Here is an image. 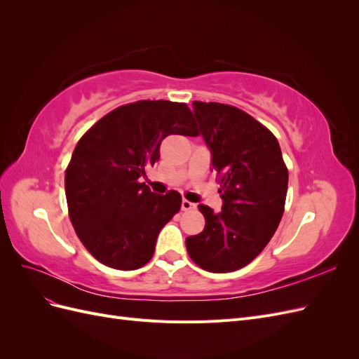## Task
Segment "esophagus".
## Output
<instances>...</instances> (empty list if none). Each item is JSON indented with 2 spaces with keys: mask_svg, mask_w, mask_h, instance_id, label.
<instances>
[{
  "mask_svg": "<svg viewBox=\"0 0 359 359\" xmlns=\"http://www.w3.org/2000/svg\"><path fill=\"white\" fill-rule=\"evenodd\" d=\"M194 208H196V203H191L190 201H186V199L181 202V210L182 211H191Z\"/></svg>",
  "mask_w": 359,
  "mask_h": 359,
  "instance_id": "obj_1",
  "label": "esophagus"
}]
</instances>
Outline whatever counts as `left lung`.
<instances>
[{"mask_svg":"<svg viewBox=\"0 0 359 359\" xmlns=\"http://www.w3.org/2000/svg\"><path fill=\"white\" fill-rule=\"evenodd\" d=\"M199 132L220 175L222 211L199 205L205 229L189 236L193 262L210 273H231L262 252L285 210L287 169L276 136L229 104L193 102Z\"/></svg>","mask_w":359,"mask_h":359,"instance_id":"1","label":"left lung"}]
</instances>
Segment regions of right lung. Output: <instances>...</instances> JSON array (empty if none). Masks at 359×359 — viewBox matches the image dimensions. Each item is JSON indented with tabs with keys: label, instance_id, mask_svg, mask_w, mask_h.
<instances>
[{
	"label": "right lung",
	"instance_id": "add662e5",
	"mask_svg": "<svg viewBox=\"0 0 359 359\" xmlns=\"http://www.w3.org/2000/svg\"><path fill=\"white\" fill-rule=\"evenodd\" d=\"M169 135L196 136L184 103L142 100L104 115L76 145L66 170L69 215L79 240L106 266L132 271L154 255L181 194H157L140 178Z\"/></svg>",
	"mask_w": 359,
	"mask_h": 359
}]
</instances>
